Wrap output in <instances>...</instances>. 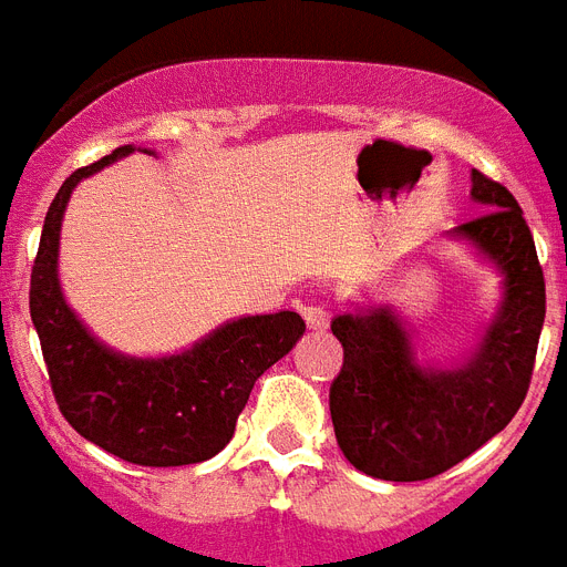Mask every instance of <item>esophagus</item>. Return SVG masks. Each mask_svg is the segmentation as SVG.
Returning a JSON list of instances; mask_svg holds the SVG:
<instances>
[{
	"instance_id": "1",
	"label": "esophagus",
	"mask_w": 567,
	"mask_h": 567,
	"mask_svg": "<svg viewBox=\"0 0 567 567\" xmlns=\"http://www.w3.org/2000/svg\"><path fill=\"white\" fill-rule=\"evenodd\" d=\"M302 320H306V327L315 329V332H323L329 327V309L327 306H306L302 309Z\"/></svg>"
}]
</instances>
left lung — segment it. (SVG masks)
Returning <instances> with one entry per match:
<instances>
[{
    "label": "left lung",
    "instance_id": "1",
    "mask_svg": "<svg viewBox=\"0 0 567 567\" xmlns=\"http://www.w3.org/2000/svg\"><path fill=\"white\" fill-rule=\"evenodd\" d=\"M471 194L485 212L456 235L474 240L506 274L501 315L471 362L421 371L388 309L332 320L344 347V368L329 391L338 447L355 471L377 480L417 483L444 474L494 439L529 391L547 300L536 240L501 182L474 171Z\"/></svg>",
    "mask_w": 567,
    "mask_h": 567
}]
</instances>
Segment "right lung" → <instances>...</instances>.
<instances>
[{
	"label": "right lung",
	"mask_w": 567,
	"mask_h": 567,
	"mask_svg": "<svg viewBox=\"0 0 567 567\" xmlns=\"http://www.w3.org/2000/svg\"><path fill=\"white\" fill-rule=\"evenodd\" d=\"M128 153L132 146H117L79 167L49 205L31 267V323L58 409L79 435L132 465H196L229 444L256 379L291 353L306 323L297 311L240 318L158 362L123 359L96 344L58 288V229L75 185Z\"/></svg>",
	"instance_id": "add662e5"
}]
</instances>
